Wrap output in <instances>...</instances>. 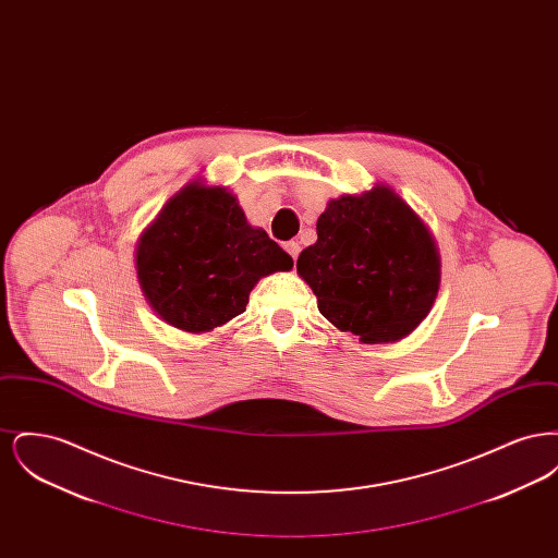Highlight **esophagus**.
<instances>
[{
	"label": "esophagus",
	"mask_w": 558,
	"mask_h": 558,
	"mask_svg": "<svg viewBox=\"0 0 558 558\" xmlns=\"http://www.w3.org/2000/svg\"><path fill=\"white\" fill-rule=\"evenodd\" d=\"M284 251L291 255L292 259H296V257H299V253H301V246H299V242L289 240V242L284 244Z\"/></svg>",
	"instance_id": "34e87169"
}]
</instances>
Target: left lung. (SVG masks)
Segmentation results:
<instances>
[{"instance_id":"8db88e82","label":"left lung","mask_w":558,"mask_h":558,"mask_svg":"<svg viewBox=\"0 0 558 558\" xmlns=\"http://www.w3.org/2000/svg\"><path fill=\"white\" fill-rule=\"evenodd\" d=\"M316 230L296 271L324 318L362 343L399 341L426 318L439 289V255L391 187L330 201Z\"/></svg>"}]
</instances>
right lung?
<instances>
[{"label": "right lung", "mask_w": 558, "mask_h": 558, "mask_svg": "<svg viewBox=\"0 0 558 558\" xmlns=\"http://www.w3.org/2000/svg\"><path fill=\"white\" fill-rule=\"evenodd\" d=\"M137 278L150 307L186 332H207L244 312L259 278L291 269L266 230L251 228L226 187L187 184L137 244Z\"/></svg>", "instance_id": "right-lung-1"}]
</instances>
